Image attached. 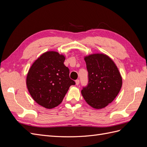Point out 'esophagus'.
I'll use <instances>...</instances> for the list:
<instances>
[{"mask_svg": "<svg viewBox=\"0 0 147 147\" xmlns=\"http://www.w3.org/2000/svg\"><path fill=\"white\" fill-rule=\"evenodd\" d=\"M75 83H76L77 85H78L79 83H80V80H75Z\"/></svg>", "mask_w": 147, "mask_h": 147, "instance_id": "34e87169", "label": "esophagus"}]
</instances>
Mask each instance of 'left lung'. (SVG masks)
<instances>
[{"instance_id":"obj_1","label":"left lung","mask_w":147,"mask_h":147,"mask_svg":"<svg viewBox=\"0 0 147 147\" xmlns=\"http://www.w3.org/2000/svg\"><path fill=\"white\" fill-rule=\"evenodd\" d=\"M88 72V84L82 94L96 109L105 107L117 96L122 86V77L116 64L107 55L96 53L84 57Z\"/></svg>"}]
</instances>
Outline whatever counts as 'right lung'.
I'll list each match as a JSON object with an SVG mask.
<instances>
[{"instance_id":"obj_1","label":"right lung","mask_w":147,"mask_h":147,"mask_svg":"<svg viewBox=\"0 0 147 147\" xmlns=\"http://www.w3.org/2000/svg\"><path fill=\"white\" fill-rule=\"evenodd\" d=\"M65 56L56 51L44 53L35 60L28 73L26 84L33 99L46 109H53L63 101L71 85L69 69L64 64Z\"/></svg>"}]
</instances>
